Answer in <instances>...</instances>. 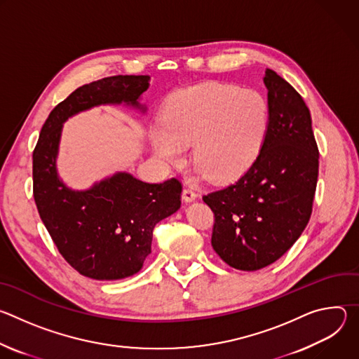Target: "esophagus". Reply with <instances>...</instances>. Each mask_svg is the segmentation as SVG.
I'll return each mask as SVG.
<instances>
[{"label":"esophagus","instance_id":"1","mask_svg":"<svg viewBox=\"0 0 359 359\" xmlns=\"http://www.w3.org/2000/svg\"><path fill=\"white\" fill-rule=\"evenodd\" d=\"M196 197H197V194H196V191H194L191 187H184V189H183V200H184V201L190 203V201H193Z\"/></svg>","mask_w":359,"mask_h":359}]
</instances>
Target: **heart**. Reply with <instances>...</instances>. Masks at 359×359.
<instances>
[{
  "mask_svg": "<svg viewBox=\"0 0 359 359\" xmlns=\"http://www.w3.org/2000/svg\"><path fill=\"white\" fill-rule=\"evenodd\" d=\"M269 130V105L254 89L208 82L172 95L162 129L151 135L158 156L169 163L191 146V162L210 180L243 175L259 158Z\"/></svg>",
  "mask_w": 359,
  "mask_h": 359,
  "instance_id": "obj_1",
  "label": "heart"
}]
</instances>
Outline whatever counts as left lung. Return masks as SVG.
<instances>
[{"label":"left lung","instance_id":"left-lung-1","mask_svg":"<svg viewBox=\"0 0 359 359\" xmlns=\"http://www.w3.org/2000/svg\"><path fill=\"white\" fill-rule=\"evenodd\" d=\"M269 130L255 162L234 183L203 196L215 213L212 245L230 267L255 271L277 262L313 213L318 146L301 95L266 69Z\"/></svg>","mask_w":359,"mask_h":359}]
</instances>
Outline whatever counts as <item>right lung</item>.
I'll return each instance as SVG.
<instances>
[{"instance_id": "right-lung-1", "label": "right lung", "mask_w": 359, "mask_h": 359, "mask_svg": "<svg viewBox=\"0 0 359 359\" xmlns=\"http://www.w3.org/2000/svg\"><path fill=\"white\" fill-rule=\"evenodd\" d=\"M149 75H116L75 89L45 121L32 153L34 198L42 223L62 257L93 280L136 274L150 254L153 229L180 208L182 183H144L119 172L88 190H72L57 172L62 123L97 105L139 104Z\"/></svg>"}]
</instances>
